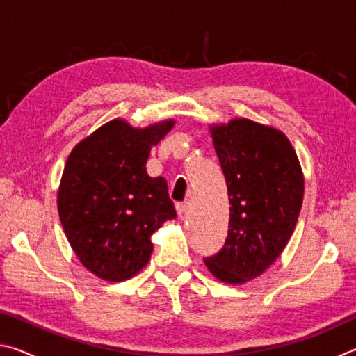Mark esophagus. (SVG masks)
<instances>
[{"instance_id":"34e87169","label":"esophagus","mask_w":356,"mask_h":356,"mask_svg":"<svg viewBox=\"0 0 356 356\" xmlns=\"http://www.w3.org/2000/svg\"><path fill=\"white\" fill-rule=\"evenodd\" d=\"M186 209H188V204H186V202L176 204V210H177V215L179 216H184L185 212H186Z\"/></svg>"}]
</instances>
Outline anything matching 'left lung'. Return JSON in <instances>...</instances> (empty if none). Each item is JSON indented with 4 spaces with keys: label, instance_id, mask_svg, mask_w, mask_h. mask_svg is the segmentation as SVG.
Listing matches in <instances>:
<instances>
[{
    "label": "left lung",
    "instance_id": "8db88e82",
    "mask_svg": "<svg viewBox=\"0 0 356 356\" xmlns=\"http://www.w3.org/2000/svg\"><path fill=\"white\" fill-rule=\"evenodd\" d=\"M209 129L231 213L225 246L204 262L221 282L243 284L261 276L291 240L303 204V171L278 129L246 118Z\"/></svg>",
    "mask_w": 356,
    "mask_h": 356
}]
</instances>
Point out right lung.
Segmentation results:
<instances>
[{
    "mask_svg": "<svg viewBox=\"0 0 356 356\" xmlns=\"http://www.w3.org/2000/svg\"><path fill=\"white\" fill-rule=\"evenodd\" d=\"M174 120L136 129L113 119L72 149L58 190V212L72 250L89 272L120 282L146 267L150 237L176 218L163 177L146 161Z\"/></svg>",
    "mask_w": 356,
    "mask_h": 356,
    "instance_id": "add662e5",
    "label": "right lung"
}]
</instances>
